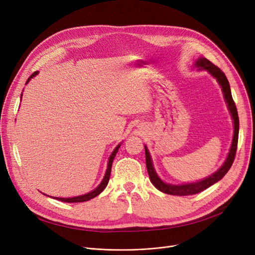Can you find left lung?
Returning a JSON list of instances; mask_svg holds the SVG:
<instances>
[{"instance_id": "8db88e82", "label": "left lung", "mask_w": 255, "mask_h": 255, "mask_svg": "<svg viewBox=\"0 0 255 255\" xmlns=\"http://www.w3.org/2000/svg\"><path fill=\"white\" fill-rule=\"evenodd\" d=\"M195 67H197L199 70H202V69L208 70L214 77L217 79V82L221 86L222 92L224 94L225 101L227 103V106H229V110H230V112L232 114V117L234 119V127H235L234 138H233V143H232V146H231L229 156H227L224 164L215 173H213L212 176H210L209 178H207L203 181H199V182H196V183H191V184H185V185H169V184L163 183L161 180H160L158 178V176L156 175L155 169L153 167L149 151H148V149H146V146H144L145 164H146V169H148L151 182L153 183V185L156 187L158 190H160L161 192H164L166 194H170V195H179V196L192 195V194H196V193H199V192L206 190L207 188H209L210 186H212L213 184H215L216 182L220 181L226 175V172L230 170V168L232 167V165L234 163V160H235V157H236V152H237L238 137H239V116H238L236 103H235V101L233 99V96H232V92H231V87H230L229 80H227L224 72L220 68H218L217 66L214 65L212 62H210L206 58L198 59L195 63Z\"/></svg>"}]
</instances>
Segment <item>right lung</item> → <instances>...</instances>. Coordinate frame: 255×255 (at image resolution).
<instances>
[{"label":"right lung","mask_w":255,"mask_h":255,"mask_svg":"<svg viewBox=\"0 0 255 255\" xmlns=\"http://www.w3.org/2000/svg\"><path fill=\"white\" fill-rule=\"evenodd\" d=\"M37 73H38V71H35V72L28 78V80H26L25 84H28L29 80H30L33 76L37 75ZM119 148H120V144L117 146V148L114 150V152L112 153V155H111V157H110V160H109V165H107V169H106V172H105V176H104L102 182L100 183V185L97 187V188H96L95 190H93V191H91L90 193H87V194H85V195H80V196H76V197H71V198H60V197H56V198L59 199V200H61V202H63V203H83V202H87V200H90V199H92V198H94V197H96L97 195H99V194L105 189V187L107 186V184H109L110 177H111V171H112V164H113V161H114L116 154L118 153Z\"/></svg>","instance_id":"1"}]
</instances>
